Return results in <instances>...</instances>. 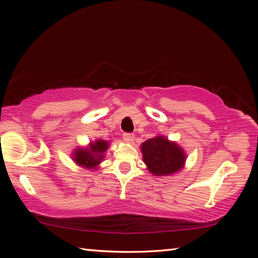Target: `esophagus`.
Here are the masks:
<instances>
[{
	"mask_svg": "<svg viewBox=\"0 0 258 258\" xmlns=\"http://www.w3.org/2000/svg\"><path fill=\"white\" fill-rule=\"evenodd\" d=\"M134 139H135V136L132 133H124L123 134V140H124V142H126V143H132Z\"/></svg>",
	"mask_w": 258,
	"mask_h": 258,
	"instance_id": "esophagus-1",
	"label": "esophagus"
}]
</instances>
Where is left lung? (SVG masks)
Here are the masks:
<instances>
[{
    "instance_id": "8db88e82",
    "label": "left lung",
    "mask_w": 258,
    "mask_h": 258,
    "mask_svg": "<svg viewBox=\"0 0 258 258\" xmlns=\"http://www.w3.org/2000/svg\"><path fill=\"white\" fill-rule=\"evenodd\" d=\"M141 151L147 169L156 176L177 173L184 167L186 161L182 147L165 136L158 135L145 141L141 145Z\"/></svg>"
}]
</instances>
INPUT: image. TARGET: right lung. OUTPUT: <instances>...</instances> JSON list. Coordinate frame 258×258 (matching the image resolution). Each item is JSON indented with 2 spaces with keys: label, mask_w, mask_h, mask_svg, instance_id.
<instances>
[{
  "label": "right lung",
  "mask_w": 258,
  "mask_h": 258,
  "mask_svg": "<svg viewBox=\"0 0 258 258\" xmlns=\"http://www.w3.org/2000/svg\"><path fill=\"white\" fill-rule=\"evenodd\" d=\"M108 142L104 140L91 142L89 147H79L73 152V161L81 167L94 169L103 161L104 153L108 149Z\"/></svg>",
  "instance_id": "1"
}]
</instances>
